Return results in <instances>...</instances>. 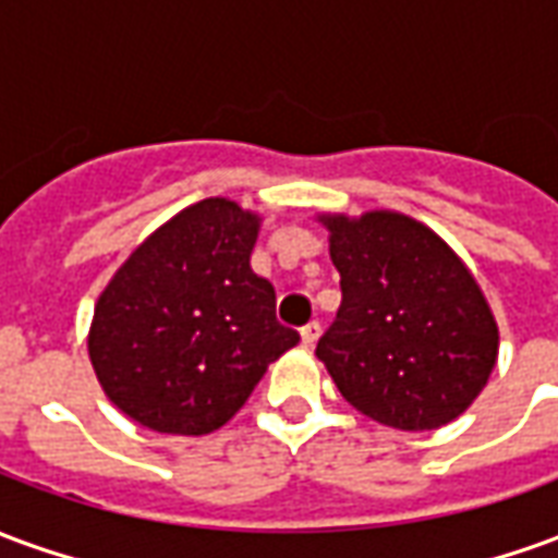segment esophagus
Returning a JSON list of instances; mask_svg holds the SVG:
<instances>
[{"instance_id": "34e87169", "label": "esophagus", "mask_w": 558, "mask_h": 558, "mask_svg": "<svg viewBox=\"0 0 558 558\" xmlns=\"http://www.w3.org/2000/svg\"><path fill=\"white\" fill-rule=\"evenodd\" d=\"M316 340H319V323H307L302 328V343L304 347H314Z\"/></svg>"}]
</instances>
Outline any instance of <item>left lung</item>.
Segmentation results:
<instances>
[{
  "instance_id": "8db88e82",
  "label": "left lung",
  "mask_w": 558,
  "mask_h": 558,
  "mask_svg": "<svg viewBox=\"0 0 558 558\" xmlns=\"http://www.w3.org/2000/svg\"><path fill=\"white\" fill-rule=\"evenodd\" d=\"M340 271L338 319L316 343L355 410L395 430H436L487 386L499 326L466 263L415 218L319 215Z\"/></svg>"
}]
</instances>
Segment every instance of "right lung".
<instances>
[{
	"label": "right lung",
	"instance_id": "right-lung-1",
	"mask_svg": "<svg viewBox=\"0 0 558 558\" xmlns=\"http://www.w3.org/2000/svg\"><path fill=\"white\" fill-rule=\"evenodd\" d=\"M263 218L227 196L182 208L137 244L95 302L89 359L104 395L155 433L206 436L299 343L251 251Z\"/></svg>",
	"mask_w": 558,
	"mask_h": 558
}]
</instances>
